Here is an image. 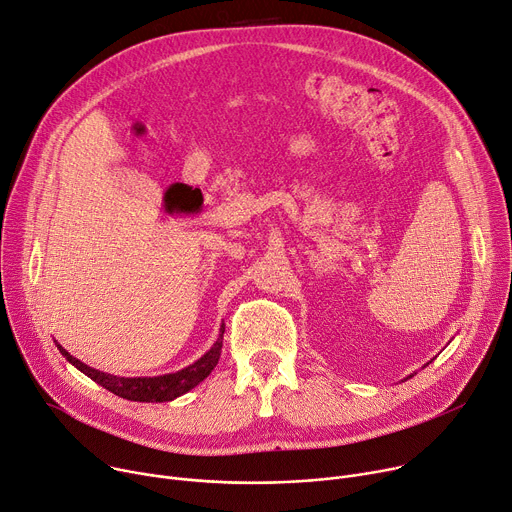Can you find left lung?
Returning a JSON list of instances; mask_svg holds the SVG:
<instances>
[{
    "label": "left lung",
    "mask_w": 512,
    "mask_h": 512,
    "mask_svg": "<svg viewBox=\"0 0 512 512\" xmlns=\"http://www.w3.org/2000/svg\"><path fill=\"white\" fill-rule=\"evenodd\" d=\"M410 377H412V375H410Z\"/></svg>",
    "instance_id": "left-lung-1"
}]
</instances>
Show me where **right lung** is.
<instances>
[{
    "label": "right lung",
    "instance_id": "1",
    "mask_svg": "<svg viewBox=\"0 0 512 512\" xmlns=\"http://www.w3.org/2000/svg\"><path fill=\"white\" fill-rule=\"evenodd\" d=\"M223 332H225V326L221 324L217 342L211 346V350L205 352L199 361L188 365L182 371L160 375V377H116V375L102 373L98 369L84 365L80 359L71 357L61 344H57V348L75 369H80L84 375H88L92 381L100 383L104 389L116 393V396H121L131 402H172L174 398L182 396V393L199 385L215 369V365L221 357Z\"/></svg>",
    "mask_w": 512,
    "mask_h": 512
}]
</instances>
